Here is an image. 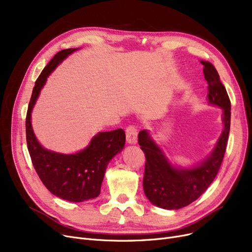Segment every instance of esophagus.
I'll use <instances>...</instances> for the list:
<instances>
[{
    "label": "esophagus",
    "mask_w": 252,
    "mask_h": 252,
    "mask_svg": "<svg viewBox=\"0 0 252 252\" xmlns=\"http://www.w3.org/2000/svg\"><path fill=\"white\" fill-rule=\"evenodd\" d=\"M126 141L128 144H136L138 140V130L135 126H129L126 129Z\"/></svg>",
    "instance_id": "esophagus-1"
}]
</instances>
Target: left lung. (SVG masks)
Returning a JSON list of instances; mask_svg holds the SVG:
<instances>
[{"label": "left lung", "instance_id": "left-lung-1", "mask_svg": "<svg viewBox=\"0 0 252 252\" xmlns=\"http://www.w3.org/2000/svg\"><path fill=\"white\" fill-rule=\"evenodd\" d=\"M200 62L208 84V104L222 109L223 129L213 152L201 163L191 168L176 167L150 137L148 130H141L138 137L139 145L146 157L143 179L145 195L152 204L164 209H179L198 199L217 177L227 147L231 102L215 66L208 61Z\"/></svg>", "mask_w": 252, "mask_h": 252}]
</instances>
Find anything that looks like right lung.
<instances>
[{
  "instance_id": "obj_1",
  "label": "right lung",
  "mask_w": 252,
  "mask_h": 252,
  "mask_svg": "<svg viewBox=\"0 0 252 252\" xmlns=\"http://www.w3.org/2000/svg\"><path fill=\"white\" fill-rule=\"evenodd\" d=\"M78 49L58 52L35 81L26 113V143L33 167L46 188L61 199L83 202L100 194L102 181L109 161L125 147L123 128L102 131L93 137L88 146L75 154H62L45 149L36 140L32 126V111L47 77L71 53Z\"/></svg>"
}]
</instances>
